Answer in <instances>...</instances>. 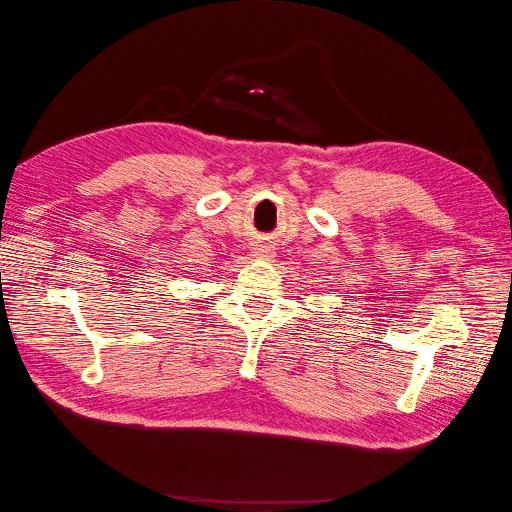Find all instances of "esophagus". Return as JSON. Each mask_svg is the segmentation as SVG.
Wrapping results in <instances>:
<instances>
[{
	"instance_id": "esophagus-1",
	"label": "esophagus",
	"mask_w": 512,
	"mask_h": 512,
	"mask_svg": "<svg viewBox=\"0 0 512 512\" xmlns=\"http://www.w3.org/2000/svg\"><path fill=\"white\" fill-rule=\"evenodd\" d=\"M254 256H265V258H271L273 254H275V247H273V243H269V241H258L256 245H254V252H252Z\"/></svg>"
}]
</instances>
